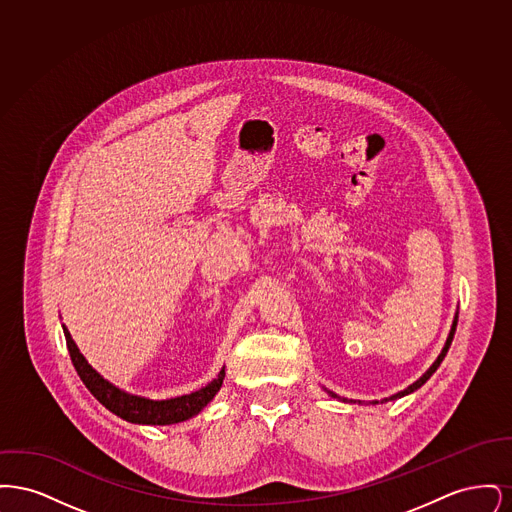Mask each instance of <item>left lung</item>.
Masks as SVG:
<instances>
[{
    "instance_id": "8db88e82",
    "label": "left lung",
    "mask_w": 512,
    "mask_h": 512,
    "mask_svg": "<svg viewBox=\"0 0 512 512\" xmlns=\"http://www.w3.org/2000/svg\"><path fill=\"white\" fill-rule=\"evenodd\" d=\"M457 320L459 317L455 315V320H453V326H451V332H449V336H447V341H445V345H443V349H441V353H439L438 359L434 361V365L430 366L414 384H411L407 390L399 391V393H395V395H391V397H386V399H382V403H386V401H393V399H399V397H405V395H409V393H413V391L418 390L420 386H424L428 380H430V376L438 370V366L441 365V361L445 359V355H447V351H449V345H451V341H453V336H455V330H457ZM334 399H340V401H349V403H355V401H351V399H345V397H340V395H336L334 391H328ZM361 403V401H359ZM378 401H372V405H376Z\"/></svg>"
}]
</instances>
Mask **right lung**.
Masks as SVG:
<instances>
[{
	"mask_svg": "<svg viewBox=\"0 0 512 512\" xmlns=\"http://www.w3.org/2000/svg\"><path fill=\"white\" fill-rule=\"evenodd\" d=\"M65 338H67V347L71 353V361L74 368L84 382V386L90 390V393L98 399L99 403L109 409L111 413L121 416L124 420L132 424H151V426H165V424H176L182 420H188L199 413L207 403L217 395V391L222 386L224 380V366L219 372V376L209 382L205 388L180 395L174 399H163V401H153L140 395H130L126 391L119 390L111 382H107L103 376L88 365L84 355L78 351L69 330L63 326Z\"/></svg>",
	"mask_w": 512,
	"mask_h": 512,
	"instance_id": "right-lung-1",
	"label": "right lung"
}]
</instances>
